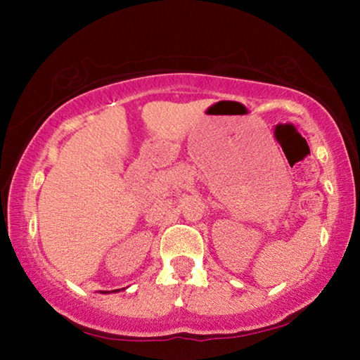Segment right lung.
I'll list each match as a JSON object with an SVG mask.
<instances>
[{
    "mask_svg": "<svg viewBox=\"0 0 360 360\" xmlns=\"http://www.w3.org/2000/svg\"><path fill=\"white\" fill-rule=\"evenodd\" d=\"M112 292H115V290H112ZM103 293H105V292H103Z\"/></svg>",
    "mask_w": 360,
    "mask_h": 360,
    "instance_id": "1",
    "label": "right lung"
}]
</instances>
